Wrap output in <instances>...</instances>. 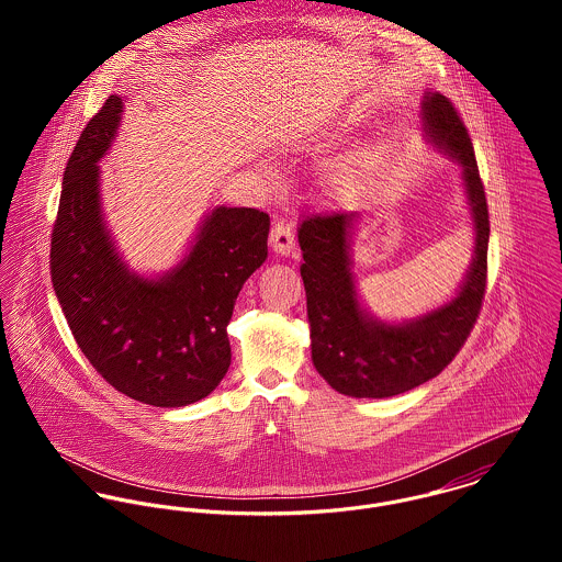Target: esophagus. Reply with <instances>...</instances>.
<instances>
[{
    "mask_svg": "<svg viewBox=\"0 0 562 562\" xmlns=\"http://www.w3.org/2000/svg\"><path fill=\"white\" fill-rule=\"evenodd\" d=\"M270 246L274 252L279 255H290L296 248V240H294V229L288 221L279 218L272 223L270 229Z\"/></svg>",
    "mask_w": 562,
    "mask_h": 562,
    "instance_id": "1",
    "label": "esophagus"
}]
</instances>
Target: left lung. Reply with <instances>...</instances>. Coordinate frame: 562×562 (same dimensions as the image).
Here are the masks:
<instances>
[{
    "label": "left lung",
    "mask_w": 562,
    "mask_h": 562,
    "mask_svg": "<svg viewBox=\"0 0 562 562\" xmlns=\"http://www.w3.org/2000/svg\"><path fill=\"white\" fill-rule=\"evenodd\" d=\"M422 123L430 145L461 164L476 246L459 292L446 305L401 324L374 318L361 307L350 272L348 212L307 216L299 229L305 263L312 359L322 379L352 398H390L435 379L461 350L481 314L486 290L488 210L472 138L439 92H426Z\"/></svg>",
    "instance_id": "obj_1"
}]
</instances>
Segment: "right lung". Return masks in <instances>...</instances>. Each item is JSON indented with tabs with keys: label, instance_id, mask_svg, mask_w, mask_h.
<instances>
[{
	"label": "right lung",
	"instance_id": "1",
	"mask_svg": "<svg viewBox=\"0 0 562 562\" xmlns=\"http://www.w3.org/2000/svg\"><path fill=\"white\" fill-rule=\"evenodd\" d=\"M110 94L69 158L52 234V283L92 368L121 394L151 406L210 396L232 363L227 324L244 281L268 257L270 218L214 207L190 252L158 279L127 268L105 227L99 164L121 125Z\"/></svg>",
	"mask_w": 562,
	"mask_h": 562
}]
</instances>
